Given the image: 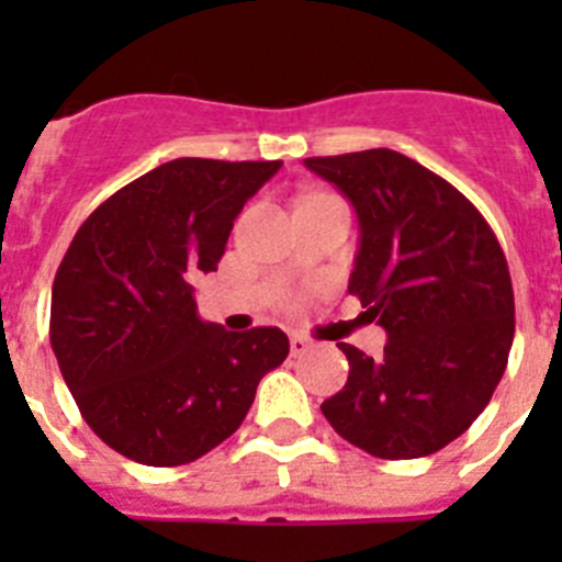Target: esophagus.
<instances>
[{"mask_svg":"<svg viewBox=\"0 0 562 562\" xmlns=\"http://www.w3.org/2000/svg\"><path fill=\"white\" fill-rule=\"evenodd\" d=\"M312 349V342L306 340V337H301V335H292V340H290V351L295 357H301V355H306V351Z\"/></svg>","mask_w":562,"mask_h":562,"instance_id":"obj_1","label":"esophagus"}]
</instances>
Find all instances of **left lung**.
Here are the masks:
<instances>
[{"label":"left lung","instance_id":"8db88e82","mask_svg":"<svg viewBox=\"0 0 562 562\" xmlns=\"http://www.w3.org/2000/svg\"><path fill=\"white\" fill-rule=\"evenodd\" d=\"M304 162L355 205L349 292L389 335L380 360L337 342L349 380L321 411L376 459L436 453L473 425L504 376L515 337L504 250L464 193L405 154Z\"/></svg>","mask_w":562,"mask_h":562}]
</instances>
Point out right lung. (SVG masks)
<instances>
[{
	"mask_svg": "<svg viewBox=\"0 0 562 562\" xmlns=\"http://www.w3.org/2000/svg\"><path fill=\"white\" fill-rule=\"evenodd\" d=\"M281 160L180 157L112 193L53 281L49 342L87 425L148 467L196 461L245 422L261 376L286 360L276 326L227 331L196 315L245 202Z\"/></svg>",
	"mask_w": 562,
	"mask_h": 562,
	"instance_id": "add662e5",
	"label": "right lung"
}]
</instances>
